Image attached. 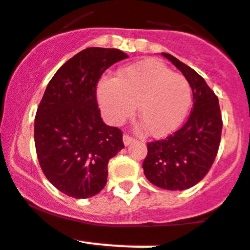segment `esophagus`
<instances>
[{
    "label": "esophagus",
    "mask_w": 250,
    "mask_h": 250,
    "mask_svg": "<svg viewBox=\"0 0 250 250\" xmlns=\"http://www.w3.org/2000/svg\"><path fill=\"white\" fill-rule=\"evenodd\" d=\"M134 141V138L132 137V136H129V134H125L123 136V143H125V146H128L129 143H132Z\"/></svg>",
    "instance_id": "esophagus-1"
}]
</instances>
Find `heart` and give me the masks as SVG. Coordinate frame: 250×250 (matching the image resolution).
<instances>
[{
  "label": "heart",
  "mask_w": 250,
  "mask_h": 250,
  "mask_svg": "<svg viewBox=\"0 0 250 250\" xmlns=\"http://www.w3.org/2000/svg\"><path fill=\"white\" fill-rule=\"evenodd\" d=\"M97 93L108 122L123 123L137 104L138 116L152 136H165L179 128L192 103L188 79L152 59L125 66L118 78L104 77Z\"/></svg>",
  "instance_id": "heart-1"
}]
</instances>
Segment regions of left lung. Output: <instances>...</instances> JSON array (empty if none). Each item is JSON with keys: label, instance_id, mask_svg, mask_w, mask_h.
<instances>
[{"label": "left lung", "instance_id": "8db88e82", "mask_svg": "<svg viewBox=\"0 0 250 250\" xmlns=\"http://www.w3.org/2000/svg\"><path fill=\"white\" fill-rule=\"evenodd\" d=\"M188 79L194 108L185 125L164 140L147 143L143 172L151 184L165 190H186L205 177L220 145L219 99L204 78L170 54L162 53Z\"/></svg>", "mask_w": 250, "mask_h": 250}]
</instances>
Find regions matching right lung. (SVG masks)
I'll list each match as a JSON object with an SVG mask.
<instances>
[{
    "label": "right lung",
    "mask_w": 250,
    "mask_h": 250,
    "mask_svg": "<svg viewBox=\"0 0 250 250\" xmlns=\"http://www.w3.org/2000/svg\"><path fill=\"white\" fill-rule=\"evenodd\" d=\"M121 50L88 47L51 78L35 117L34 138L41 170L62 194L88 199L107 184L108 162L125 147L122 131L102 121L97 84Z\"/></svg>",
    "instance_id": "1"
}]
</instances>
